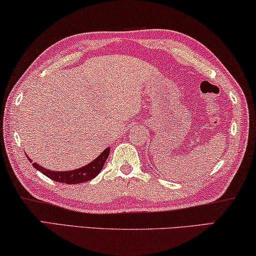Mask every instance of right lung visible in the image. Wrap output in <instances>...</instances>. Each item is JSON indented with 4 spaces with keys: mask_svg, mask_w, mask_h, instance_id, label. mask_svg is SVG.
Masks as SVG:
<instances>
[{
    "mask_svg": "<svg viewBox=\"0 0 256 256\" xmlns=\"http://www.w3.org/2000/svg\"><path fill=\"white\" fill-rule=\"evenodd\" d=\"M109 152L110 149L107 148L104 150V152L101 154L98 158H96L94 160H92L90 164L86 166H83V168L72 170V171H64V172H56V171H50V170H46L42 168V166L33 163L34 168L38 170V171L42 172L44 176L50 178L51 180H54L56 182H62V184H83V182L90 181L93 178H96L98 174L101 172V170L104 168V164L106 163ZM32 163V160H30Z\"/></svg>",
    "mask_w": 256,
    "mask_h": 256,
    "instance_id": "add662e5",
    "label": "right lung"
}]
</instances>
